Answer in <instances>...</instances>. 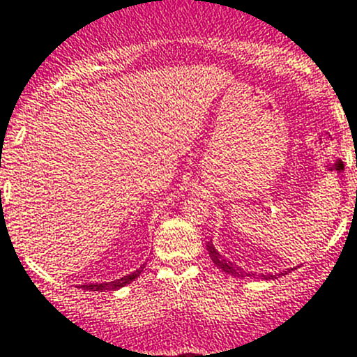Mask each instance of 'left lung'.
<instances>
[{
    "instance_id": "1",
    "label": "left lung",
    "mask_w": 357,
    "mask_h": 357,
    "mask_svg": "<svg viewBox=\"0 0 357 357\" xmlns=\"http://www.w3.org/2000/svg\"><path fill=\"white\" fill-rule=\"evenodd\" d=\"M207 252H209V257L213 259V263L216 264V266L220 268L222 272L229 273V275H232V277H239V279H243V277H261L263 280H273V279H277V277L286 275V273H289L291 270H295V268H291V270H288V272H280V273H275V275H273V273H259V275H257L255 272H245L241 266H238L236 263H232V261L227 259L225 255H222L220 252L216 250V247L213 245V241L207 243Z\"/></svg>"
}]
</instances>
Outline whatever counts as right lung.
<instances>
[{
	"instance_id": "obj_1",
	"label": "right lung",
	"mask_w": 357,
	"mask_h": 357,
	"mask_svg": "<svg viewBox=\"0 0 357 357\" xmlns=\"http://www.w3.org/2000/svg\"><path fill=\"white\" fill-rule=\"evenodd\" d=\"M143 268H144V264L139 268V270H135V272L128 273V275L121 277V279L110 280V282H91V284H80L78 288L89 289V291H116V289L125 288L127 284H130L132 280L137 279V277L141 275V272H143Z\"/></svg>"
}]
</instances>
